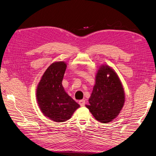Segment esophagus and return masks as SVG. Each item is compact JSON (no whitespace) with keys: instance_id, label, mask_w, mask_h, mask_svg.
Instances as JSON below:
<instances>
[{"instance_id":"obj_1","label":"esophagus","mask_w":156,"mask_h":156,"mask_svg":"<svg viewBox=\"0 0 156 156\" xmlns=\"http://www.w3.org/2000/svg\"><path fill=\"white\" fill-rule=\"evenodd\" d=\"M79 105H81V107H83V106H84V104H85V100H80L79 101Z\"/></svg>"}]
</instances>
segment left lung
I'll use <instances>...</instances> for the list:
<instances>
[{"instance_id": "obj_1", "label": "left lung", "mask_w": 156, "mask_h": 156, "mask_svg": "<svg viewBox=\"0 0 156 156\" xmlns=\"http://www.w3.org/2000/svg\"><path fill=\"white\" fill-rule=\"evenodd\" d=\"M95 82L86 107L97 120L108 123L116 118L124 107V88L117 73L107 65L99 68Z\"/></svg>"}]
</instances>
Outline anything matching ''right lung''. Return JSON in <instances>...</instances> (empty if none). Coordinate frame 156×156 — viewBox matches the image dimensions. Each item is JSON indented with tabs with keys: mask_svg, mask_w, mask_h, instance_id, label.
<instances>
[{
	"mask_svg": "<svg viewBox=\"0 0 156 156\" xmlns=\"http://www.w3.org/2000/svg\"><path fill=\"white\" fill-rule=\"evenodd\" d=\"M67 65L63 61L51 64L42 75L36 89V99L44 115L56 122L69 120L80 107L62 86Z\"/></svg>",
	"mask_w": 156,
	"mask_h": 156,
	"instance_id": "add662e5",
	"label": "right lung"
}]
</instances>
